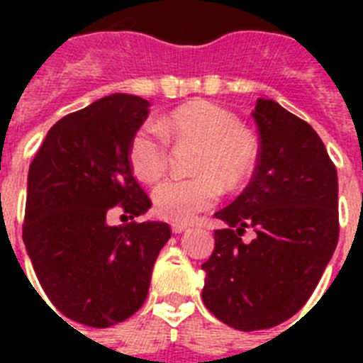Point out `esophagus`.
Here are the masks:
<instances>
[{
    "label": "esophagus",
    "mask_w": 363,
    "mask_h": 363,
    "mask_svg": "<svg viewBox=\"0 0 363 363\" xmlns=\"http://www.w3.org/2000/svg\"><path fill=\"white\" fill-rule=\"evenodd\" d=\"M171 229H172V233H174V234H179V233H184V230L187 229V225H185V223H178V221H172Z\"/></svg>",
    "instance_id": "obj_1"
}]
</instances>
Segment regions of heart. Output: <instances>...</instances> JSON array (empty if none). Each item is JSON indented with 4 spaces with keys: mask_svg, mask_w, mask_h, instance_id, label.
<instances>
[{
    "mask_svg": "<svg viewBox=\"0 0 363 363\" xmlns=\"http://www.w3.org/2000/svg\"><path fill=\"white\" fill-rule=\"evenodd\" d=\"M169 142L196 145L189 179H167L152 191L154 211L178 223L192 221L220 198V184L236 189L251 178L259 160V145L251 129L233 112L207 99H191L154 123H143L129 143L134 174L154 184L169 167Z\"/></svg>",
    "mask_w": 363,
    "mask_h": 363,
    "instance_id": "heart-1",
    "label": "heart"
}]
</instances>
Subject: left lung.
Wrapping results in <instances>:
<instances>
[{
    "label": "left lung",
    "mask_w": 363,
    "mask_h": 363,
    "mask_svg": "<svg viewBox=\"0 0 363 363\" xmlns=\"http://www.w3.org/2000/svg\"><path fill=\"white\" fill-rule=\"evenodd\" d=\"M259 160L252 179L214 216V251L201 265L205 307L240 331L271 329L316 289L338 243V176L307 121L272 99L252 112ZM245 228L257 236L241 242Z\"/></svg>",
    "instance_id": "left-lung-1"
}]
</instances>
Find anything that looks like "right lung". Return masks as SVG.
<instances>
[{"label": "right lung", "instance_id": "add662e5", "mask_svg": "<svg viewBox=\"0 0 363 363\" xmlns=\"http://www.w3.org/2000/svg\"><path fill=\"white\" fill-rule=\"evenodd\" d=\"M147 116L140 96L98 99L56 121L28 169L25 247L45 294L72 322L111 327L130 318L171 238L163 221H134L152 205L129 163L130 138ZM114 206L129 224L108 225Z\"/></svg>", "mask_w": 363, "mask_h": 363}]
</instances>
